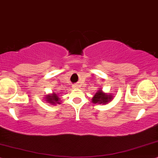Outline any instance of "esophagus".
I'll return each mask as SVG.
<instances>
[{
	"instance_id": "esophagus-1",
	"label": "esophagus",
	"mask_w": 158,
	"mask_h": 158,
	"mask_svg": "<svg viewBox=\"0 0 158 158\" xmlns=\"http://www.w3.org/2000/svg\"><path fill=\"white\" fill-rule=\"evenodd\" d=\"M78 85H77V84H75V85H73V88H75V89H77L78 88Z\"/></svg>"
}]
</instances>
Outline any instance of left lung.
<instances>
[{
  "instance_id": "8db88e82",
  "label": "left lung",
  "mask_w": 158,
  "mask_h": 158,
  "mask_svg": "<svg viewBox=\"0 0 158 158\" xmlns=\"http://www.w3.org/2000/svg\"><path fill=\"white\" fill-rule=\"evenodd\" d=\"M112 99V96L106 94L102 92V91H98L92 98V102L94 103H103L106 104L108 102H110V100Z\"/></svg>"
}]
</instances>
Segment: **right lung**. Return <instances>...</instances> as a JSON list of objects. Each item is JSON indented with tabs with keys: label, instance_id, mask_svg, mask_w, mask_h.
<instances>
[{
	"label": "right lung",
	"instance_id": "right-lung-1",
	"mask_svg": "<svg viewBox=\"0 0 158 158\" xmlns=\"http://www.w3.org/2000/svg\"><path fill=\"white\" fill-rule=\"evenodd\" d=\"M47 100L48 101V102L51 103V104H54L55 105L56 103H58L59 104L60 103V100L59 98H58V95L57 94H52V96H48V97H47Z\"/></svg>",
	"mask_w": 158,
	"mask_h": 158
}]
</instances>
